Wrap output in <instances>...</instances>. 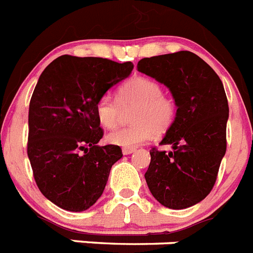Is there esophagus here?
<instances>
[{
  "label": "esophagus",
  "instance_id": "1",
  "mask_svg": "<svg viewBox=\"0 0 253 253\" xmlns=\"http://www.w3.org/2000/svg\"><path fill=\"white\" fill-rule=\"evenodd\" d=\"M123 153L124 155H130V153H133L135 151L134 147H123Z\"/></svg>",
  "mask_w": 253,
  "mask_h": 253
}]
</instances>
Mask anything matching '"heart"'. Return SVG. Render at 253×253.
<instances>
[{
  "mask_svg": "<svg viewBox=\"0 0 253 253\" xmlns=\"http://www.w3.org/2000/svg\"><path fill=\"white\" fill-rule=\"evenodd\" d=\"M163 85L147 77H135L119 88L116 100L103 94L96 103V115L106 129H115L122 122L123 110L133 107L131 124L111 131L107 141L115 146L135 147L148 142L156 134H164L171 128L176 118L175 100L163 92Z\"/></svg>",
  "mask_w": 253,
  "mask_h": 253,
  "instance_id": "heart-1",
  "label": "heart"
}]
</instances>
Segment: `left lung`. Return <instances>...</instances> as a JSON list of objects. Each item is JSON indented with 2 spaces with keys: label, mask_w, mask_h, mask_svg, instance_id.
<instances>
[{
  "label": "left lung",
  "mask_w": 253,
  "mask_h": 253,
  "mask_svg": "<svg viewBox=\"0 0 253 253\" xmlns=\"http://www.w3.org/2000/svg\"><path fill=\"white\" fill-rule=\"evenodd\" d=\"M137 68L165 84L178 106L174 124L160 143L171 144L172 151L153 147L144 178L160 204L187 209L210 193L225 155L229 106L223 83L189 51L146 57Z\"/></svg>",
  "instance_id": "8db88e82"
}]
</instances>
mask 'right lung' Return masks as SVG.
I'll return each instance as SVG.
<instances>
[{
  "mask_svg": "<svg viewBox=\"0 0 253 253\" xmlns=\"http://www.w3.org/2000/svg\"><path fill=\"white\" fill-rule=\"evenodd\" d=\"M131 70V62L62 55L41 74L29 103L27 151L38 188L56 206L78 212L101 197L123 152L97 144L103 129L96 103Z\"/></svg>",
  "mask_w": 253,
  "mask_h": 253,
  "instance_id": "obj_1",
  "label": "right lung"
}]
</instances>
